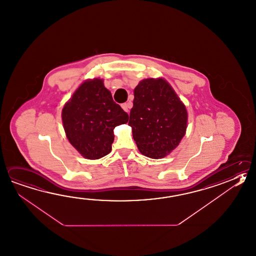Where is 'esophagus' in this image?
<instances>
[{
  "label": "esophagus",
  "mask_w": 256,
  "mask_h": 256,
  "mask_svg": "<svg viewBox=\"0 0 256 256\" xmlns=\"http://www.w3.org/2000/svg\"><path fill=\"white\" fill-rule=\"evenodd\" d=\"M121 106H122V108H123L126 112H128V111H130V108L132 106V104H131V102L123 103V104L121 105Z\"/></svg>",
  "instance_id": "esophagus-1"
}]
</instances>
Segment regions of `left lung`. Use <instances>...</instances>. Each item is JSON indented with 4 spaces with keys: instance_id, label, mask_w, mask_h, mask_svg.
Listing matches in <instances>:
<instances>
[{
    "instance_id": "left-lung-1",
    "label": "left lung",
    "mask_w": 256,
    "mask_h": 256,
    "mask_svg": "<svg viewBox=\"0 0 256 256\" xmlns=\"http://www.w3.org/2000/svg\"><path fill=\"white\" fill-rule=\"evenodd\" d=\"M188 112L174 90L163 78L141 80L134 90L128 125L142 154L161 158L183 138Z\"/></svg>"
}]
</instances>
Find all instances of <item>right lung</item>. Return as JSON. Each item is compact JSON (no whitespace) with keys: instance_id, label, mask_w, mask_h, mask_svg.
Returning <instances> with one entry per match:
<instances>
[{"instance_id":"right-lung-1","label":"right lung","mask_w":256,"mask_h":256,"mask_svg":"<svg viewBox=\"0 0 256 256\" xmlns=\"http://www.w3.org/2000/svg\"><path fill=\"white\" fill-rule=\"evenodd\" d=\"M128 120V113L113 100L100 78L82 83L62 110L68 140L88 160L108 154L114 141L113 130Z\"/></svg>"}]
</instances>
